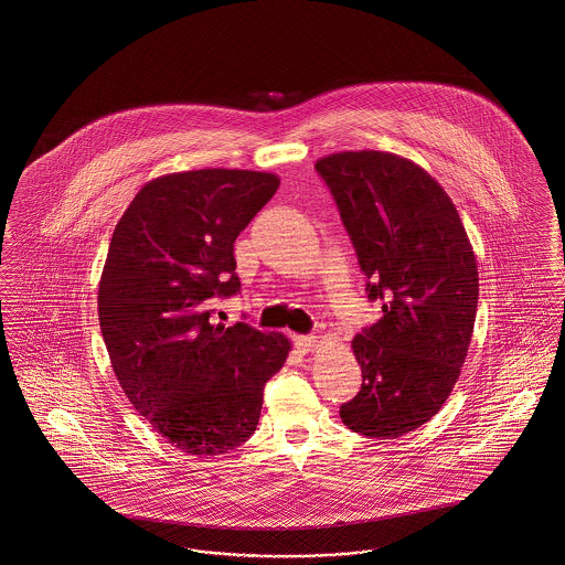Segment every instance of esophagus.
I'll return each instance as SVG.
<instances>
[{"label": "esophagus", "instance_id": "obj_1", "mask_svg": "<svg viewBox=\"0 0 565 565\" xmlns=\"http://www.w3.org/2000/svg\"><path fill=\"white\" fill-rule=\"evenodd\" d=\"M294 343H296V348H298L302 354H308V352H312V348L317 345V337H312V334H300V337L294 339Z\"/></svg>", "mask_w": 565, "mask_h": 565}]
</instances>
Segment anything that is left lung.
I'll return each mask as SVG.
<instances>
[{
    "label": "left lung",
    "mask_w": 565,
    "mask_h": 565,
    "mask_svg": "<svg viewBox=\"0 0 565 565\" xmlns=\"http://www.w3.org/2000/svg\"><path fill=\"white\" fill-rule=\"evenodd\" d=\"M352 237L369 300L382 317L352 341L359 395L341 420L366 438H399L449 399L468 354L479 274L462 220L440 183L406 157L343 151L321 157Z\"/></svg>",
    "instance_id": "obj_1"
}]
</instances>
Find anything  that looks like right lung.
Listing matches in <instances>:
<instances>
[{"mask_svg": "<svg viewBox=\"0 0 565 565\" xmlns=\"http://www.w3.org/2000/svg\"><path fill=\"white\" fill-rule=\"evenodd\" d=\"M271 172L205 168L149 181L118 220L99 282V323L127 399L192 458L257 429L263 386L291 352L285 334L211 321L235 296L233 244L276 194Z\"/></svg>", "mask_w": 565, "mask_h": 565, "instance_id": "obj_1", "label": "right lung"}]
</instances>
